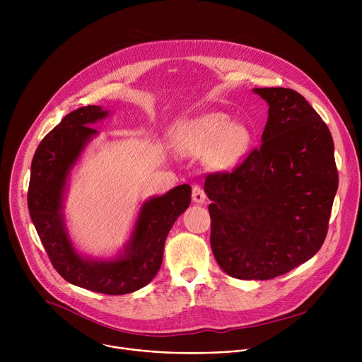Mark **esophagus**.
<instances>
[{
  "label": "esophagus",
  "instance_id": "esophagus-1",
  "mask_svg": "<svg viewBox=\"0 0 362 362\" xmlns=\"http://www.w3.org/2000/svg\"><path fill=\"white\" fill-rule=\"evenodd\" d=\"M192 199H193L194 203L202 204V203L206 202V199H208V197H206V193H204V190H203L200 186L194 185V186H193V190H192Z\"/></svg>",
  "mask_w": 362,
  "mask_h": 362
}]
</instances>
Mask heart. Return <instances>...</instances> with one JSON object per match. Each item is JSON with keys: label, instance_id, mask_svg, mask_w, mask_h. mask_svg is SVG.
<instances>
[{"label": "heart", "instance_id": "obj_1", "mask_svg": "<svg viewBox=\"0 0 362 362\" xmlns=\"http://www.w3.org/2000/svg\"><path fill=\"white\" fill-rule=\"evenodd\" d=\"M249 144L247 129L233 124L232 119L223 113L189 120L175 132V146L185 156H197L216 147V156L225 165L238 162Z\"/></svg>", "mask_w": 362, "mask_h": 362}]
</instances>
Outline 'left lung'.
Listing matches in <instances>:
<instances>
[{"label": "left lung", "instance_id": "8db88e82", "mask_svg": "<svg viewBox=\"0 0 362 362\" xmlns=\"http://www.w3.org/2000/svg\"><path fill=\"white\" fill-rule=\"evenodd\" d=\"M268 103L262 144L233 169L206 176L211 246L230 276L265 281L321 249L338 189L328 126L295 90L253 88Z\"/></svg>", "mask_w": 362, "mask_h": 362}]
</instances>
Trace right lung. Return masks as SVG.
<instances>
[{"label":"right lung","mask_w":362,"mask_h":362,"mask_svg":"<svg viewBox=\"0 0 362 362\" xmlns=\"http://www.w3.org/2000/svg\"><path fill=\"white\" fill-rule=\"evenodd\" d=\"M100 106L67 115L38 144L28 186V211L56 271L70 284L106 295H124L146 286L160 269L166 238L189 208L192 187L180 185L146 200L123 250L112 259L80 255L64 222L63 200L71 169L97 134L90 126L109 116Z\"/></svg>","instance_id":"obj_1"}]
</instances>
